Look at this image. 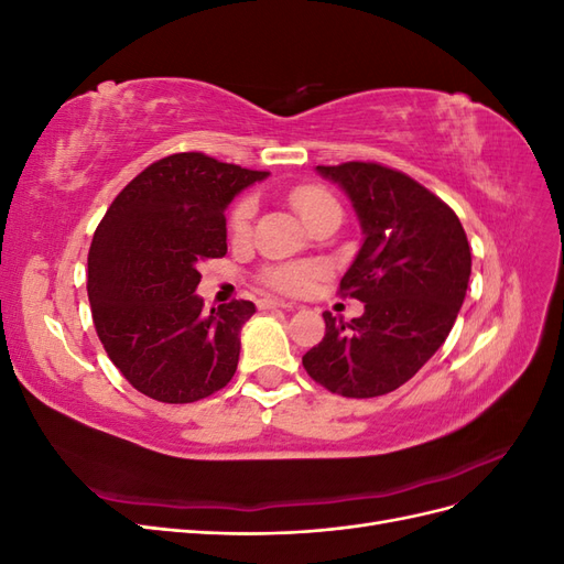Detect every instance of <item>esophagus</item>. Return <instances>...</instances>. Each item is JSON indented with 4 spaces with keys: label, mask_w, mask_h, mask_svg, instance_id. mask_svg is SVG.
<instances>
[{
    "label": "esophagus",
    "mask_w": 564,
    "mask_h": 564,
    "mask_svg": "<svg viewBox=\"0 0 564 564\" xmlns=\"http://www.w3.org/2000/svg\"><path fill=\"white\" fill-rule=\"evenodd\" d=\"M272 308L289 311V308H294V305L286 301H280V299H259V311H272Z\"/></svg>",
    "instance_id": "obj_1"
}]
</instances>
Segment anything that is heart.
<instances>
[{
    "label": "heart",
    "mask_w": 564,
    "mask_h": 564,
    "mask_svg": "<svg viewBox=\"0 0 564 564\" xmlns=\"http://www.w3.org/2000/svg\"><path fill=\"white\" fill-rule=\"evenodd\" d=\"M289 202L292 207L299 212V216L305 220V226L311 224L315 216H319L322 212L338 207L336 199L324 191L322 185H296L289 193ZM253 199L245 197L235 204V209L230 214V235L235 240H245L251 230V218H253ZM324 272V268L319 263H286V265H272L263 270V284L278 289L282 294H303L308 292V286L313 284V280H317Z\"/></svg>",
    "instance_id": "obj_1"
}]
</instances>
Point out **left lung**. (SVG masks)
Instances as JSON below:
<instances>
[{
  "label": "left lung",
  "mask_w": 564,
  "mask_h": 564,
  "mask_svg": "<svg viewBox=\"0 0 564 564\" xmlns=\"http://www.w3.org/2000/svg\"><path fill=\"white\" fill-rule=\"evenodd\" d=\"M360 218L365 242L340 296L365 303L350 322L324 313L327 332L303 355L311 379L344 398H379L406 383L449 336L470 280L458 216L414 178L377 162L317 166Z\"/></svg>",
  "instance_id": "8db88e82"
}]
</instances>
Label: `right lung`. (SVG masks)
I'll use <instances>...</instances> for the list:
<instances>
[{"instance_id":"add662e5","label":"right lung","mask_w":564,"mask_h":564,"mask_svg":"<svg viewBox=\"0 0 564 564\" xmlns=\"http://www.w3.org/2000/svg\"><path fill=\"white\" fill-rule=\"evenodd\" d=\"M268 172L204 152L158 160L115 197L89 249L94 327L112 365L143 395L185 404L235 377L251 301L204 313L199 265L228 251L226 209Z\"/></svg>"}]
</instances>
